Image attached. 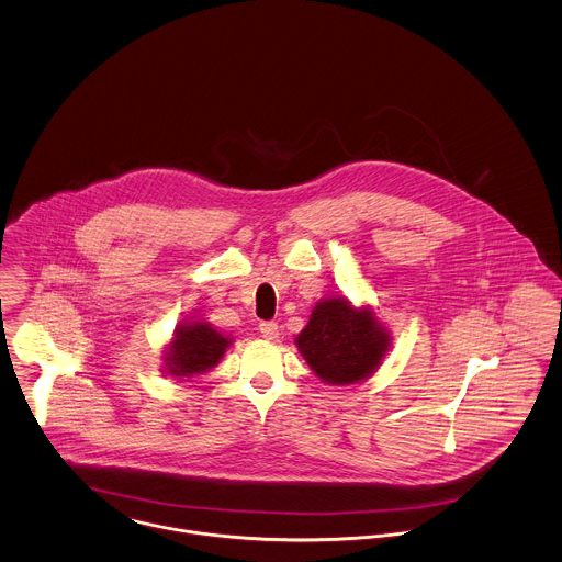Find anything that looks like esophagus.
I'll use <instances>...</instances> for the list:
<instances>
[{"label":"esophagus","mask_w":562,"mask_h":562,"mask_svg":"<svg viewBox=\"0 0 562 562\" xmlns=\"http://www.w3.org/2000/svg\"><path fill=\"white\" fill-rule=\"evenodd\" d=\"M258 330H260V335L267 338V340H276L278 338V324L276 322H262L260 326H258Z\"/></svg>","instance_id":"obj_1"}]
</instances>
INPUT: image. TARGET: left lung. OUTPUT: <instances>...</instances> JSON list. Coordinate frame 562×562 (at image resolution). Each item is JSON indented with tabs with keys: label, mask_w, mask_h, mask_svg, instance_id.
<instances>
[{
	"label": "left lung",
	"mask_w": 562,
	"mask_h": 562,
	"mask_svg": "<svg viewBox=\"0 0 562 562\" xmlns=\"http://www.w3.org/2000/svg\"><path fill=\"white\" fill-rule=\"evenodd\" d=\"M297 347L324 382L353 384L378 369L389 335L371 311H356L347 300L333 297L315 306Z\"/></svg>",
	"instance_id": "1"
}]
</instances>
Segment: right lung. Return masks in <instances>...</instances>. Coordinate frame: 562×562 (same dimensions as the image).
<instances>
[{
	"instance_id": "obj_1",
	"label": "right lung",
	"mask_w": 562,
	"mask_h": 562,
	"mask_svg": "<svg viewBox=\"0 0 562 562\" xmlns=\"http://www.w3.org/2000/svg\"><path fill=\"white\" fill-rule=\"evenodd\" d=\"M229 338L220 335L211 324L198 322L189 326H180L171 347L167 351V367L171 375L191 378L195 373H204L220 362L224 356Z\"/></svg>"
}]
</instances>
